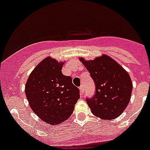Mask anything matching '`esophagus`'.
<instances>
[{
  "label": "esophagus",
  "mask_w": 150,
  "mask_h": 150,
  "mask_svg": "<svg viewBox=\"0 0 150 150\" xmlns=\"http://www.w3.org/2000/svg\"><path fill=\"white\" fill-rule=\"evenodd\" d=\"M79 90H80V94L83 95V92H84V86H83V85H81V86H79Z\"/></svg>",
  "instance_id": "34e87169"
}]
</instances>
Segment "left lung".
<instances>
[{
	"instance_id": "1",
	"label": "left lung",
	"mask_w": 150,
	"mask_h": 150,
	"mask_svg": "<svg viewBox=\"0 0 150 150\" xmlns=\"http://www.w3.org/2000/svg\"><path fill=\"white\" fill-rule=\"evenodd\" d=\"M95 85V94L86 101L95 116L113 120L122 113L132 91L130 76L122 67L107 55L86 62L80 59Z\"/></svg>"
}]
</instances>
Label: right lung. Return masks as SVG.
Listing matches in <instances>:
<instances>
[{"mask_svg": "<svg viewBox=\"0 0 150 150\" xmlns=\"http://www.w3.org/2000/svg\"><path fill=\"white\" fill-rule=\"evenodd\" d=\"M63 64L46 58L34 69L26 83L30 108L50 125L67 120L79 98V89L73 84L72 78L62 73Z\"/></svg>", "mask_w": 150, "mask_h": 150, "instance_id": "right-lung-1", "label": "right lung"}]
</instances>
